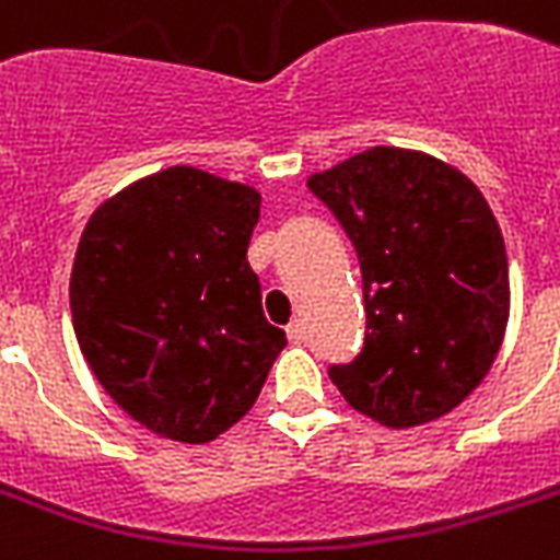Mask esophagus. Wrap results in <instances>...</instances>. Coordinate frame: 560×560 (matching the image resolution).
<instances>
[{"mask_svg": "<svg viewBox=\"0 0 560 560\" xmlns=\"http://www.w3.org/2000/svg\"><path fill=\"white\" fill-rule=\"evenodd\" d=\"M288 337L290 343H302V340H305V323H302V319H293L288 326Z\"/></svg>", "mask_w": 560, "mask_h": 560, "instance_id": "34e87169", "label": "esophagus"}]
</instances>
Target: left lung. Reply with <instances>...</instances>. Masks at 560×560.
<instances>
[{
	"label": "left lung",
	"instance_id": "8db88e82",
	"mask_svg": "<svg viewBox=\"0 0 560 560\" xmlns=\"http://www.w3.org/2000/svg\"><path fill=\"white\" fill-rule=\"evenodd\" d=\"M355 246L364 347L328 375L390 429L438 420L472 394L508 323L497 217L467 176L411 149L375 147L308 178Z\"/></svg>",
	"mask_w": 560,
	"mask_h": 560
}]
</instances>
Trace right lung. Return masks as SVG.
I'll list each match as a JSON object with an SVG mask.
<instances>
[{"mask_svg": "<svg viewBox=\"0 0 560 560\" xmlns=\"http://www.w3.org/2000/svg\"><path fill=\"white\" fill-rule=\"evenodd\" d=\"M261 196L170 166L102 205L70 279L81 355L149 432L208 443L261 394L288 347L246 261Z\"/></svg>", "mask_w": 560, "mask_h": 560, "instance_id": "obj_1", "label": "right lung"}]
</instances>
